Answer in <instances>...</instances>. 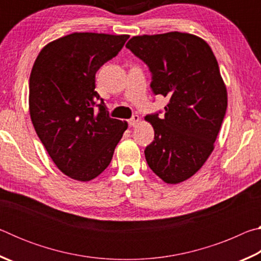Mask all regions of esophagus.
<instances>
[{
	"mask_svg": "<svg viewBox=\"0 0 261 261\" xmlns=\"http://www.w3.org/2000/svg\"><path fill=\"white\" fill-rule=\"evenodd\" d=\"M139 120L140 118L138 115H134V116H132L129 121H127V123H129L130 126H136L139 123Z\"/></svg>",
	"mask_w": 261,
	"mask_h": 261,
	"instance_id": "esophagus-1",
	"label": "esophagus"
}]
</instances>
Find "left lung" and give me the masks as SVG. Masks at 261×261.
I'll use <instances>...</instances> for the list:
<instances>
[{
  "mask_svg": "<svg viewBox=\"0 0 261 261\" xmlns=\"http://www.w3.org/2000/svg\"><path fill=\"white\" fill-rule=\"evenodd\" d=\"M125 47L147 64L153 93L169 98L165 115H147L154 140L147 165L163 182L177 184L197 173L214 149L226 115L227 88L211 47L197 35H137Z\"/></svg>",
  "mask_w": 261,
  "mask_h": 261,
  "instance_id": "left-lung-1",
  "label": "left lung"
}]
</instances>
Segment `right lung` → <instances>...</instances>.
Instances as JSON below:
<instances>
[{
  "label": "right lung",
  "mask_w": 261,
  "mask_h": 261,
  "mask_svg": "<svg viewBox=\"0 0 261 261\" xmlns=\"http://www.w3.org/2000/svg\"><path fill=\"white\" fill-rule=\"evenodd\" d=\"M127 39L126 34L72 33L48 43L34 62L31 120L51 160L70 178L87 182L102 173L127 129L126 122L109 117L95 91L96 71Z\"/></svg>",
  "instance_id": "obj_1"
}]
</instances>
